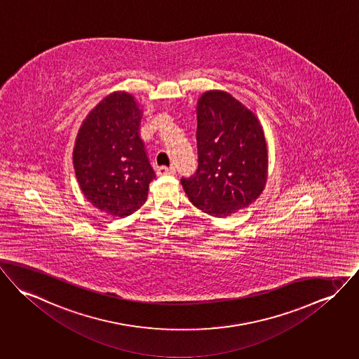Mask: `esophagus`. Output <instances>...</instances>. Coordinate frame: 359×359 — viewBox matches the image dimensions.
Wrapping results in <instances>:
<instances>
[{
    "mask_svg": "<svg viewBox=\"0 0 359 359\" xmlns=\"http://www.w3.org/2000/svg\"><path fill=\"white\" fill-rule=\"evenodd\" d=\"M157 173L158 175H173L175 173V168L173 167H158L157 168Z\"/></svg>",
    "mask_w": 359,
    "mask_h": 359,
    "instance_id": "obj_1",
    "label": "esophagus"
}]
</instances>
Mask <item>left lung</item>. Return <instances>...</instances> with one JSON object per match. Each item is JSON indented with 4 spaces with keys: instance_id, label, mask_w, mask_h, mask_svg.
Wrapping results in <instances>:
<instances>
[{
    "instance_id": "1",
    "label": "left lung",
    "mask_w": 359,
    "mask_h": 359,
    "mask_svg": "<svg viewBox=\"0 0 359 359\" xmlns=\"http://www.w3.org/2000/svg\"><path fill=\"white\" fill-rule=\"evenodd\" d=\"M198 169L182 177L191 203L214 217H228L260 195L267 177V147L252 112L222 90L198 102Z\"/></svg>"
}]
</instances>
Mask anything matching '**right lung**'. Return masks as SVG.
<instances>
[{
  "mask_svg": "<svg viewBox=\"0 0 359 359\" xmlns=\"http://www.w3.org/2000/svg\"><path fill=\"white\" fill-rule=\"evenodd\" d=\"M141 109L126 92H115L88 115L73 164L85 198L99 210L126 217L148 198L156 173L140 138Z\"/></svg>",
  "mask_w": 359,
  "mask_h": 359,
  "instance_id": "obj_1",
  "label": "right lung"
}]
</instances>
